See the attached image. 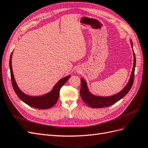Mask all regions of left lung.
<instances>
[{"instance_id":"1","label":"left lung","mask_w":148,"mask_h":148,"mask_svg":"<svg viewBox=\"0 0 148 148\" xmlns=\"http://www.w3.org/2000/svg\"><path fill=\"white\" fill-rule=\"evenodd\" d=\"M130 42L133 49V42L132 40H130ZM133 52L134 57V62L130 78L127 86H125L120 92L116 94V95L109 97L94 96L88 91L87 83L86 81L83 78L81 79L80 95H81V97L83 101L86 103L88 106L92 107V108H102V107L110 106L115 104V102H118L119 100L122 99V98H123L129 92V91L130 90V89L132 88L133 84L134 77H135V69L136 66V57L135 52H134V51Z\"/></svg>"}]
</instances>
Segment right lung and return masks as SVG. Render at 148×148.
Instances as JSON below:
<instances>
[{"label": "right lung", "mask_w": 148, "mask_h": 148, "mask_svg": "<svg viewBox=\"0 0 148 148\" xmlns=\"http://www.w3.org/2000/svg\"><path fill=\"white\" fill-rule=\"evenodd\" d=\"M12 53H11L10 62H9V66L10 69V75H11V81L13 89L16 94L20 99L26 103L28 106L33 107L34 108L39 109H46L51 108V107L54 106L59 97V92L60 89L62 87V86L70 78V75L67 76V77L61 79L56 84L52 89V91L45 95L41 96H29L26 95V94L22 92L19 88L18 87L16 82L15 80V78L13 77L12 66Z\"/></svg>", "instance_id": "1"}]
</instances>
